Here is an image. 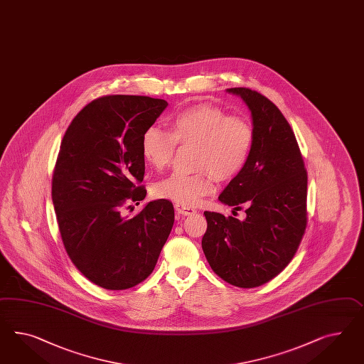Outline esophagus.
<instances>
[{
    "mask_svg": "<svg viewBox=\"0 0 364 364\" xmlns=\"http://www.w3.org/2000/svg\"><path fill=\"white\" fill-rule=\"evenodd\" d=\"M175 209H176L177 213L181 215V216H192V215L196 213V209L187 207V205H184V204H178V203L175 204Z\"/></svg>",
    "mask_w": 364,
    "mask_h": 364,
    "instance_id": "obj_1",
    "label": "esophagus"
}]
</instances>
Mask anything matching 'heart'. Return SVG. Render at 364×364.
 <instances>
[{"instance_id": "heart-1", "label": "heart", "mask_w": 364, "mask_h": 364, "mask_svg": "<svg viewBox=\"0 0 364 364\" xmlns=\"http://www.w3.org/2000/svg\"><path fill=\"white\" fill-rule=\"evenodd\" d=\"M255 143L252 124L240 117H228L212 105H197L177 112L169 120V134L149 127L141 136V155L155 169L167 167L176 144L193 146L195 173L173 172L155 184L157 197L193 207L215 191L213 177L224 181L245 167Z\"/></svg>"}]
</instances>
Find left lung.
I'll return each mask as SVG.
<instances>
[{"label":"left lung","instance_id":"left-lung-1","mask_svg":"<svg viewBox=\"0 0 364 364\" xmlns=\"http://www.w3.org/2000/svg\"><path fill=\"white\" fill-rule=\"evenodd\" d=\"M226 91L250 109L255 143L245 167L218 200L235 210L245 209L246 216L204 212L208 226L201 246L220 278L250 289L273 279L296 253L307 224V172L294 132L274 103L255 90Z\"/></svg>","mask_w":364,"mask_h":364}]
</instances>
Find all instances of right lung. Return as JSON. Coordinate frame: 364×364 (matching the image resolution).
I'll return each instance as SVG.
<instances>
[{"label":"right lung","mask_w":364,"mask_h":364,"mask_svg":"<svg viewBox=\"0 0 364 364\" xmlns=\"http://www.w3.org/2000/svg\"><path fill=\"white\" fill-rule=\"evenodd\" d=\"M164 99L106 95L79 111L62 139L51 198L73 264L107 290L139 285L155 269L175 221L171 201L144 200L141 136L167 108ZM131 208V205H128Z\"/></svg>","instance_id":"obj_1"}]
</instances>
